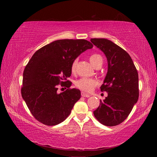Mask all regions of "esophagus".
<instances>
[{
    "label": "esophagus",
    "mask_w": 157,
    "mask_h": 157,
    "mask_svg": "<svg viewBox=\"0 0 157 157\" xmlns=\"http://www.w3.org/2000/svg\"><path fill=\"white\" fill-rule=\"evenodd\" d=\"M82 96L85 97V98H89V97H90V95L88 94H86V93H84V92H82Z\"/></svg>",
    "instance_id": "34e87169"
}]
</instances>
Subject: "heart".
<instances>
[{"instance_id": "1", "label": "heart", "mask_w": 157, "mask_h": 157, "mask_svg": "<svg viewBox=\"0 0 157 157\" xmlns=\"http://www.w3.org/2000/svg\"><path fill=\"white\" fill-rule=\"evenodd\" d=\"M89 61L94 67H97L99 65H102V58L101 55L97 53H94L89 56ZM77 66V60H75L72 63L71 65V71L72 73H74L75 71ZM98 84L97 80L91 78H83L78 79L75 82V86L78 87V89L82 90V91L86 92H90L91 91L94 87Z\"/></svg>"}]
</instances>
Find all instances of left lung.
Masks as SVG:
<instances>
[{
  "label": "left lung",
  "mask_w": 157,
  "mask_h": 157,
  "mask_svg": "<svg viewBox=\"0 0 157 157\" xmlns=\"http://www.w3.org/2000/svg\"><path fill=\"white\" fill-rule=\"evenodd\" d=\"M91 41L105 55L108 63L107 75L100 87L108 94L94 111L95 118L106 126L123 122L139 99V74L131 57L125 50L107 39Z\"/></svg>",
  "instance_id": "obj_1"
}]
</instances>
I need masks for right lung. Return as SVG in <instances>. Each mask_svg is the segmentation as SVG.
Instances as JSON below:
<instances>
[{
	"instance_id": "obj_1",
	"label": "right lung",
	"mask_w": 157,
	"mask_h": 157,
	"mask_svg": "<svg viewBox=\"0 0 157 157\" xmlns=\"http://www.w3.org/2000/svg\"><path fill=\"white\" fill-rule=\"evenodd\" d=\"M84 39H60L37 50L23 72L21 95L31 113L46 125L62 123L69 116L77 101L79 89H70L71 65L79 55L93 48ZM68 89L59 94L58 84Z\"/></svg>"
}]
</instances>
